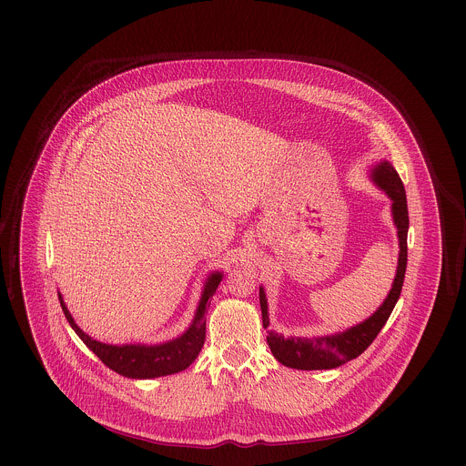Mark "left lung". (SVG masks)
I'll return each mask as SVG.
<instances>
[{
  "label": "left lung",
  "mask_w": 466,
  "mask_h": 466,
  "mask_svg": "<svg viewBox=\"0 0 466 466\" xmlns=\"http://www.w3.org/2000/svg\"><path fill=\"white\" fill-rule=\"evenodd\" d=\"M370 179L391 199V215L399 236V267L391 289L384 302L372 316L363 319L344 332L321 335V337H289L268 330L267 344L274 358L289 369L297 370H330L337 369L356 356L361 355L376 339L377 333L386 325L391 310L399 302L403 287L405 267H407V232H409V211L405 188L397 169L388 160H380L370 169ZM260 309L264 329H268V309L264 287H260Z\"/></svg>",
  "instance_id": "obj_1"
}]
</instances>
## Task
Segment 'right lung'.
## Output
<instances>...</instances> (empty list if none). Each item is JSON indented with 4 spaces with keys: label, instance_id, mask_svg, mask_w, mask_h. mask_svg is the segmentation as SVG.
<instances>
[{
    "label": "right lung",
    "instance_id": "add662e5",
    "mask_svg": "<svg viewBox=\"0 0 466 466\" xmlns=\"http://www.w3.org/2000/svg\"><path fill=\"white\" fill-rule=\"evenodd\" d=\"M222 278L223 274L218 270H215L208 276L204 289H202V295H200L199 306H198L190 327L177 339L162 342V344H154V346L152 344L150 346H147V344L113 346V344L99 342V340L92 339L75 323L61 293H59V300H61V308L65 310V316H66L71 329L108 369L120 376L129 377V379H154V377L177 374L196 361V358L199 356L200 350L204 346V339H206V318L204 316H206V310L211 302L209 299L215 295Z\"/></svg>",
    "mask_w": 466,
    "mask_h": 466
}]
</instances>
